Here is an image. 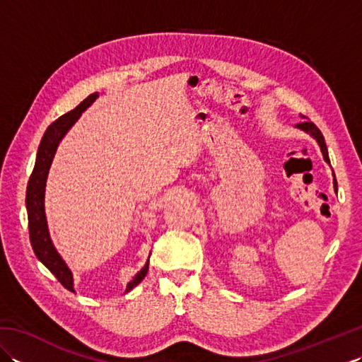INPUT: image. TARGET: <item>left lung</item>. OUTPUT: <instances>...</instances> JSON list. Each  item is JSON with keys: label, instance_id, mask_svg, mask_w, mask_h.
Masks as SVG:
<instances>
[{"label": "left lung", "instance_id": "1", "mask_svg": "<svg viewBox=\"0 0 362 362\" xmlns=\"http://www.w3.org/2000/svg\"><path fill=\"white\" fill-rule=\"evenodd\" d=\"M300 117H302L303 119H306V117H303V115H300ZM296 127H298L300 130H303V132H306V134H310V135L314 138V140H316V141L319 143L320 151H322V156H324L327 163H329L328 149H327V144H325V140H324V135H322V132L317 129V126L314 124V122H311V121H302V122H298V124H297ZM333 177H334L333 183H334V189H336V188H337V182H336L334 173H333Z\"/></svg>", "mask_w": 362, "mask_h": 362}]
</instances>
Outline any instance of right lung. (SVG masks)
I'll return each mask as SVG.
<instances>
[{
    "label": "right lung",
    "instance_id": "add662e5",
    "mask_svg": "<svg viewBox=\"0 0 362 362\" xmlns=\"http://www.w3.org/2000/svg\"><path fill=\"white\" fill-rule=\"evenodd\" d=\"M98 93L90 95L88 98L73 109L62 115L59 119H56L52 124L46 129V132L42 138L40 146L37 151L35 165L33 169V174L29 177L28 189H26V210H28V224H29V240L33 244L34 253L42 263L49 269L51 274L62 283V286L68 291L74 292L73 284V274L59 252L54 247V244L49 238L48 224H46V214H45V187H46V177L49 173V166L52 163L54 153L57 151V146L60 140L65 136V134L70 130V127L79 119L82 112L87 109L91 103L98 98ZM149 269V261L146 266L138 272L132 280L129 281L126 292L134 289L138 283H140Z\"/></svg>",
    "mask_w": 362,
    "mask_h": 362
}]
</instances>
